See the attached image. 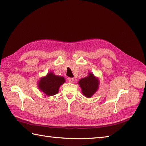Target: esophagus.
I'll use <instances>...</instances> for the list:
<instances>
[{"label": "esophagus", "instance_id": "34e87169", "mask_svg": "<svg viewBox=\"0 0 146 146\" xmlns=\"http://www.w3.org/2000/svg\"><path fill=\"white\" fill-rule=\"evenodd\" d=\"M68 82H69L70 83H73L74 82V78H68Z\"/></svg>", "mask_w": 146, "mask_h": 146}]
</instances>
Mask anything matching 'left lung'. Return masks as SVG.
I'll return each mask as SVG.
<instances>
[{"mask_svg":"<svg viewBox=\"0 0 146 146\" xmlns=\"http://www.w3.org/2000/svg\"><path fill=\"white\" fill-rule=\"evenodd\" d=\"M88 76L80 80L78 84L82 88L83 94L86 97L90 98L97 92L99 86V80L92 73Z\"/></svg>","mask_w":146,"mask_h":146,"instance_id":"left-lung-1","label":"left lung"}]
</instances>
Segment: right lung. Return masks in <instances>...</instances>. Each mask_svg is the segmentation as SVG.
Segmentation results:
<instances>
[{
	"label": "right lung",
	"instance_id": "obj_1",
	"mask_svg": "<svg viewBox=\"0 0 146 146\" xmlns=\"http://www.w3.org/2000/svg\"><path fill=\"white\" fill-rule=\"evenodd\" d=\"M65 82L64 77L56 76L52 72L39 80V88L48 96H52L57 94L60 86Z\"/></svg>",
	"mask_w": 146,
	"mask_h": 146
}]
</instances>
